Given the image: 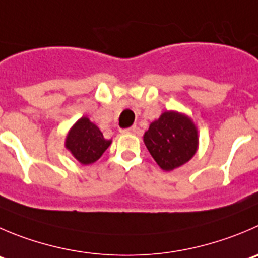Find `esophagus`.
I'll use <instances>...</instances> for the list:
<instances>
[{
	"mask_svg": "<svg viewBox=\"0 0 258 258\" xmlns=\"http://www.w3.org/2000/svg\"><path fill=\"white\" fill-rule=\"evenodd\" d=\"M137 132V127L136 126H132V127H127V129H121L120 133L121 134H134Z\"/></svg>",
	"mask_w": 258,
	"mask_h": 258,
	"instance_id": "34e87169",
	"label": "esophagus"
}]
</instances>
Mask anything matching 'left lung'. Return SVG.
Segmentation results:
<instances>
[{
    "label": "left lung",
    "instance_id": "1",
    "mask_svg": "<svg viewBox=\"0 0 258 258\" xmlns=\"http://www.w3.org/2000/svg\"><path fill=\"white\" fill-rule=\"evenodd\" d=\"M143 141L159 167L163 171H173L195 156L199 132L190 116L168 110L151 122Z\"/></svg>",
    "mask_w": 258,
    "mask_h": 258
}]
</instances>
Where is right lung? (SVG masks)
I'll return each instance as SVG.
<instances>
[{"label":"right lung","mask_w":258,"mask_h":258,"mask_svg":"<svg viewBox=\"0 0 258 258\" xmlns=\"http://www.w3.org/2000/svg\"><path fill=\"white\" fill-rule=\"evenodd\" d=\"M111 139L104 138L101 131L87 116H82L73 124L66 136L64 146L81 164L95 163L111 144Z\"/></svg>","instance_id":"1"}]
</instances>
